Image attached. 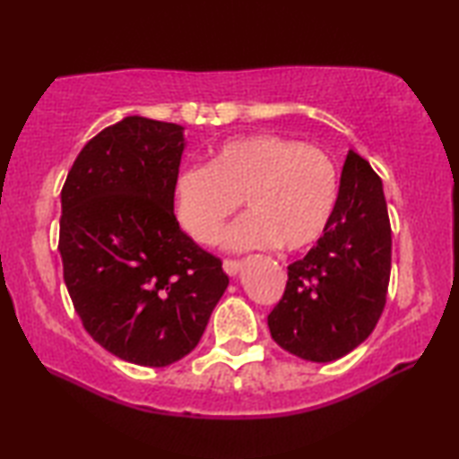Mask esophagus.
<instances>
[{
  "label": "esophagus",
  "mask_w": 459,
  "mask_h": 459,
  "mask_svg": "<svg viewBox=\"0 0 459 459\" xmlns=\"http://www.w3.org/2000/svg\"><path fill=\"white\" fill-rule=\"evenodd\" d=\"M222 267H224V271H227L229 275H237L238 269H240V263L235 261V259H227V261L222 263Z\"/></svg>",
  "instance_id": "1"
}]
</instances>
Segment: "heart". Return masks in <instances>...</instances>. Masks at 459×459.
<instances>
[{"label": "heart", "mask_w": 459, "mask_h": 459, "mask_svg": "<svg viewBox=\"0 0 459 459\" xmlns=\"http://www.w3.org/2000/svg\"><path fill=\"white\" fill-rule=\"evenodd\" d=\"M172 194L178 221L198 243H214L243 198L248 212L224 232V247L299 251L328 227L338 176L320 147L277 134H248L216 145L208 166L182 168Z\"/></svg>", "instance_id": "obj_1"}]
</instances>
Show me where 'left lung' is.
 Masks as SVG:
<instances>
[{
  "label": "left lung",
  "instance_id": "8db88e82",
  "mask_svg": "<svg viewBox=\"0 0 459 459\" xmlns=\"http://www.w3.org/2000/svg\"><path fill=\"white\" fill-rule=\"evenodd\" d=\"M388 277L391 222L383 182L351 150L328 227L304 259L287 267L283 298L267 316L271 338L309 362L342 359L375 330Z\"/></svg>",
  "mask_w": 459,
  "mask_h": 459
}]
</instances>
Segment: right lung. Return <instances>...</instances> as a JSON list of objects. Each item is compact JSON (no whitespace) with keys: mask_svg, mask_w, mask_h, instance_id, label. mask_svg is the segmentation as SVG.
I'll return each mask as SVG.
<instances>
[{"mask_svg":"<svg viewBox=\"0 0 459 459\" xmlns=\"http://www.w3.org/2000/svg\"><path fill=\"white\" fill-rule=\"evenodd\" d=\"M184 127L129 115L76 155L60 192L58 251L92 340L139 367L190 354L229 277L180 229L174 178Z\"/></svg>","mask_w":459,"mask_h":459,"instance_id":"add662e5","label":"right lung"}]
</instances>
